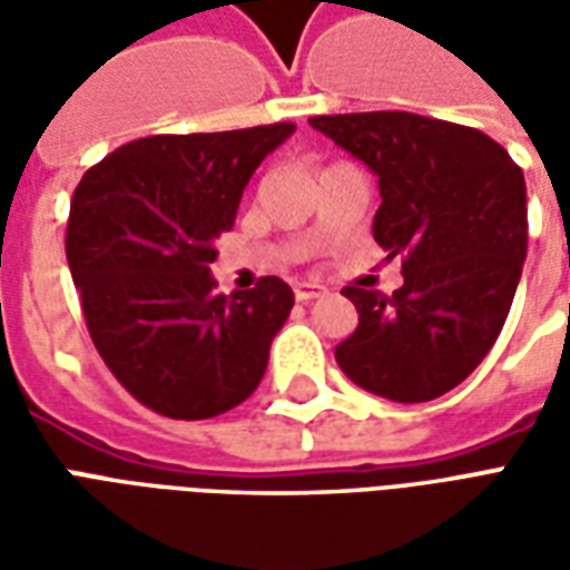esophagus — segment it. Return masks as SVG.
Returning a JSON list of instances; mask_svg holds the SVG:
<instances>
[{
    "mask_svg": "<svg viewBox=\"0 0 570 570\" xmlns=\"http://www.w3.org/2000/svg\"><path fill=\"white\" fill-rule=\"evenodd\" d=\"M293 293H296V302H311V298L326 296V286H321V284H296V286H293Z\"/></svg>",
    "mask_w": 570,
    "mask_h": 570,
    "instance_id": "esophagus-1",
    "label": "esophagus"
}]
</instances>
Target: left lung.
I'll use <instances>...</instances> for the list:
<instances>
[{
    "label": "left lung",
    "instance_id": "8db88e82",
    "mask_svg": "<svg viewBox=\"0 0 570 570\" xmlns=\"http://www.w3.org/2000/svg\"><path fill=\"white\" fill-rule=\"evenodd\" d=\"M379 176L372 235L403 259V286L382 296L345 286L360 323L335 360L363 391L428 403L476 370L501 335L528 253L522 167L476 128L415 112L314 116Z\"/></svg>",
    "mask_w": 570,
    "mask_h": 570
}]
</instances>
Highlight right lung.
Here are the masks:
<instances>
[{"mask_svg": "<svg viewBox=\"0 0 570 570\" xmlns=\"http://www.w3.org/2000/svg\"><path fill=\"white\" fill-rule=\"evenodd\" d=\"M289 121L219 134H158L94 164L72 191L67 262L109 372L164 419L223 415L259 387L293 308L281 277L219 296L216 237Z\"/></svg>", "mask_w": 570, "mask_h": 570, "instance_id": "1", "label": "right lung"}]
</instances>
